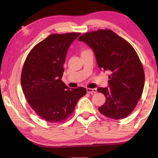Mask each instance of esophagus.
<instances>
[{
	"instance_id": "esophagus-1",
	"label": "esophagus",
	"mask_w": 158,
	"mask_h": 158,
	"mask_svg": "<svg viewBox=\"0 0 158 158\" xmlns=\"http://www.w3.org/2000/svg\"><path fill=\"white\" fill-rule=\"evenodd\" d=\"M87 92L89 94H94V93H96L97 92V89H92V88H87Z\"/></svg>"
}]
</instances>
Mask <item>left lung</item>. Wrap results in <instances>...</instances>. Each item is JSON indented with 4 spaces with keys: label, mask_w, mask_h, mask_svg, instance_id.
I'll use <instances>...</instances> for the list:
<instances>
[{
    "label": "left lung",
    "mask_w": 158,
    "mask_h": 158,
    "mask_svg": "<svg viewBox=\"0 0 158 158\" xmlns=\"http://www.w3.org/2000/svg\"><path fill=\"white\" fill-rule=\"evenodd\" d=\"M78 40L94 50L99 69L109 73L110 88L98 89L106 98L99 111L115 120L128 117L144 86V70L137 52L127 41L109 29L87 32Z\"/></svg>",
    "instance_id": "1"
}]
</instances>
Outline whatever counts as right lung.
<instances>
[{
	"instance_id": "right-lung-1",
	"label": "right lung",
	"mask_w": 158,
	"mask_h": 158,
	"mask_svg": "<svg viewBox=\"0 0 158 158\" xmlns=\"http://www.w3.org/2000/svg\"><path fill=\"white\" fill-rule=\"evenodd\" d=\"M80 33H55L33 47L21 74V85L30 107L41 118L58 123L66 120L78 100L86 94L83 87L69 88L61 80L70 44Z\"/></svg>"
}]
</instances>
